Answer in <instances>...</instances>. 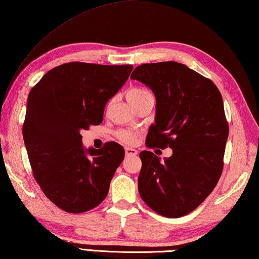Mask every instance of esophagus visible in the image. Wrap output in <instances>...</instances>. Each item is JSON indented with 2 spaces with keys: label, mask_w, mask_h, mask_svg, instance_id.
<instances>
[{
  "label": "esophagus",
  "mask_w": 259,
  "mask_h": 259,
  "mask_svg": "<svg viewBox=\"0 0 259 259\" xmlns=\"http://www.w3.org/2000/svg\"><path fill=\"white\" fill-rule=\"evenodd\" d=\"M137 154H138V151H137L136 149H134V148H129V147H126L125 148V155L126 156H136Z\"/></svg>",
  "instance_id": "34e87169"
}]
</instances>
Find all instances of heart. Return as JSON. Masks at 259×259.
Segmentation results:
<instances>
[{
	"label": "heart",
	"mask_w": 259,
	"mask_h": 259,
	"mask_svg": "<svg viewBox=\"0 0 259 259\" xmlns=\"http://www.w3.org/2000/svg\"><path fill=\"white\" fill-rule=\"evenodd\" d=\"M148 95H151L149 91L141 89V88L131 89L125 94L126 100H128L129 103L133 105H136L137 103L140 102L141 100H144L146 96H148ZM119 137L121 140L124 141V143H128V144H131L135 140V136L131 133H126V131H121V133L119 134Z\"/></svg>",
	"instance_id": "obj_1"
}]
</instances>
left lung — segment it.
Here are the masks:
<instances>
[{
    "label": "left lung",
    "instance_id": "1",
    "mask_svg": "<svg viewBox=\"0 0 259 259\" xmlns=\"http://www.w3.org/2000/svg\"><path fill=\"white\" fill-rule=\"evenodd\" d=\"M130 78L156 98L147 146L173 150L163 161L141 151L139 194L158 214L183 217L209 196L222 173L229 135L222 96L211 79L176 62L143 64Z\"/></svg>",
    "mask_w": 259,
    "mask_h": 259
}]
</instances>
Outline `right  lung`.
I'll return each instance as SVG.
<instances>
[{"label":"right lung","mask_w":259,"mask_h":259,"mask_svg":"<svg viewBox=\"0 0 259 259\" xmlns=\"http://www.w3.org/2000/svg\"><path fill=\"white\" fill-rule=\"evenodd\" d=\"M133 68L68 63L46 73L30 91L22 128L30 165L45 195L66 212L92 210L108 195L123 147L86 149L79 133L102 122L105 104Z\"/></svg>","instance_id":"1"}]
</instances>
